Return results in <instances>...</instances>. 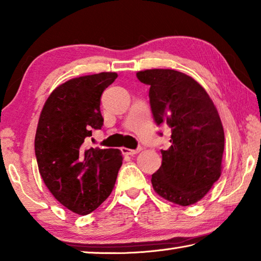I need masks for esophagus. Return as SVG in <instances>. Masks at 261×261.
I'll list each match as a JSON object with an SVG mask.
<instances>
[{
  "instance_id": "1",
  "label": "esophagus",
  "mask_w": 261,
  "mask_h": 261,
  "mask_svg": "<svg viewBox=\"0 0 261 261\" xmlns=\"http://www.w3.org/2000/svg\"><path fill=\"white\" fill-rule=\"evenodd\" d=\"M140 151H141V147H138L136 149H130V148H126V147L122 148V153L125 154V155H135V154L139 153Z\"/></svg>"
}]
</instances>
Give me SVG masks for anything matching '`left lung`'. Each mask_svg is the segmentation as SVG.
Returning <instances> with one entry per match:
<instances>
[{"label":"left lung","instance_id":"left-lung-1","mask_svg":"<svg viewBox=\"0 0 261 261\" xmlns=\"http://www.w3.org/2000/svg\"><path fill=\"white\" fill-rule=\"evenodd\" d=\"M137 78L149 85L156 125L171 129L170 147L161 149V167L152 175L154 191L174 204L192 205L221 175L224 132L218 110L204 87L183 72L152 69Z\"/></svg>","mask_w":261,"mask_h":261}]
</instances>
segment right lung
<instances>
[{"label": "right lung", "instance_id": "right-lung-1", "mask_svg": "<svg viewBox=\"0 0 261 261\" xmlns=\"http://www.w3.org/2000/svg\"><path fill=\"white\" fill-rule=\"evenodd\" d=\"M117 78L101 72L70 79L51 92L39 118L34 149L39 171L53 196L79 215L107 199L123 156L120 149L87 147L92 130L103 125L102 92Z\"/></svg>", "mask_w": 261, "mask_h": 261}]
</instances>
